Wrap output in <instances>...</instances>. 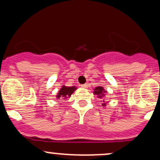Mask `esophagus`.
<instances>
[{"label":"esophagus","instance_id":"esophagus-1","mask_svg":"<svg viewBox=\"0 0 160 160\" xmlns=\"http://www.w3.org/2000/svg\"><path fill=\"white\" fill-rule=\"evenodd\" d=\"M81 87L83 88V89H87V88H88V85H87V84H82Z\"/></svg>","mask_w":160,"mask_h":160}]
</instances>
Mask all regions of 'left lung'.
I'll return each instance as SVG.
<instances>
[{"instance_id":"left-lung-1","label":"left lung","mask_w":160,"mask_h":160,"mask_svg":"<svg viewBox=\"0 0 160 160\" xmlns=\"http://www.w3.org/2000/svg\"><path fill=\"white\" fill-rule=\"evenodd\" d=\"M93 94L96 95L98 98H104L106 94H107V91L104 89L103 86H97L94 89V91H93ZM108 102H105L104 100H103V103L102 104V107H105L107 105Z\"/></svg>"}]
</instances>
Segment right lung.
<instances>
[{
	"label": "right lung",
	"instance_id": "add662e5",
	"mask_svg": "<svg viewBox=\"0 0 160 160\" xmlns=\"http://www.w3.org/2000/svg\"><path fill=\"white\" fill-rule=\"evenodd\" d=\"M77 89L76 86H66L65 85H62V88L60 89V90L58 91V94L56 95V98L59 100L60 98H63L64 100H65L66 98H70L71 95L74 92V91Z\"/></svg>",
	"mask_w": 160,
	"mask_h": 160
}]
</instances>
